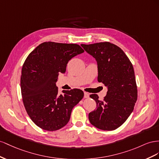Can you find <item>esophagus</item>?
Instances as JSON below:
<instances>
[{
	"label": "esophagus",
	"instance_id": "34e87169",
	"mask_svg": "<svg viewBox=\"0 0 159 159\" xmlns=\"http://www.w3.org/2000/svg\"><path fill=\"white\" fill-rule=\"evenodd\" d=\"M84 98H89V94L87 92H84Z\"/></svg>",
	"mask_w": 159,
	"mask_h": 159
}]
</instances>
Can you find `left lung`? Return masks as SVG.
I'll return each mask as SVG.
<instances>
[{
	"instance_id": "left-lung-1",
	"label": "left lung",
	"mask_w": 159,
	"mask_h": 159,
	"mask_svg": "<svg viewBox=\"0 0 159 159\" xmlns=\"http://www.w3.org/2000/svg\"><path fill=\"white\" fill-rule=\"evenodd\" d=\"M97 62L98 81L107 87L103 101L90 95L97 108L89 114L95 127L104 130L119 128L133 112L137 100V87L132 63L122 50L109 42L81 44Z\"/></svg>"
}]
</instances>
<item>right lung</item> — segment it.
<instances>
[{
    "label": "right lung",
    "instance_id": "right-lung-1",
    "mask_svg": "<svg viewBox=\"0 0 159 159\" xmlns=\"http://www.w3.org/2000/svg\"><path fill=\"white\" fill-rule=\"evenodd\" d=\"M84 52L79 44L45 42L32 51L22 68L21 94L31 120L39 127L57 130L69 121L73 107L84 97L77 89L58 93L59 73H65L72 58Z\"/></svg>",
    "mask_w": 159,
    "mask_h": 159
}]
</instances>
